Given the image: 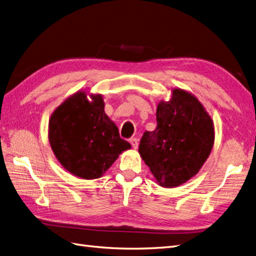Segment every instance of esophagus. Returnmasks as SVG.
<instances>
[{
    "instance_id": "34e87169",
    "label": "esophagus",
    "mask_w": 256,
    "mask_h": 256,
    "mask_svg": "<svg viewBox=\"0 0 256 256\" xmlns=\"http://www.w3.org/2000/svg\"><path fill=\"white\" fill-rule=\"evenodd\" d=\"M130 144H131V146H132V148H134V150L138 148V140H136V138H130Z\"/></svg>"
}]
</instances>
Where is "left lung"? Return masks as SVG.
<instances>
[{"label":"left lung","instance_id":"left-lung-1","mask_svg":"<svg viewBox=\"0 0 256 256\" xmlns=\"http://www.w3.org/2000/svg\"><path fill=\"white\" fill-rule=\"evenodd\" d=\"M157 127L145 131L138 152L162 187H177L194 176L212 152L214 131L210 116L189 92L174 90L157 108Z\"/></svg>","mask_w":256,"mask_h":256}]
</instances>
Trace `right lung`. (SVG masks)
Listing matches in <instances>:
<instances>
[{"mask_svg":"<svg viewBox=\"0 0 256 256\" xmlns=\"http://www.w3.org/2000/svg\"><path fill=\"white\" fill-rule=\"evenodd\" d=\"M79 92L53 112L49 122L51 148L67 171L83 180L102 176L118 154L130 148L104 113L102 96Z\"/></svg>","mask_w":256,"mask_h":256,"instance_id":"right-lung-1","label":"right lung"}]
</instances>
